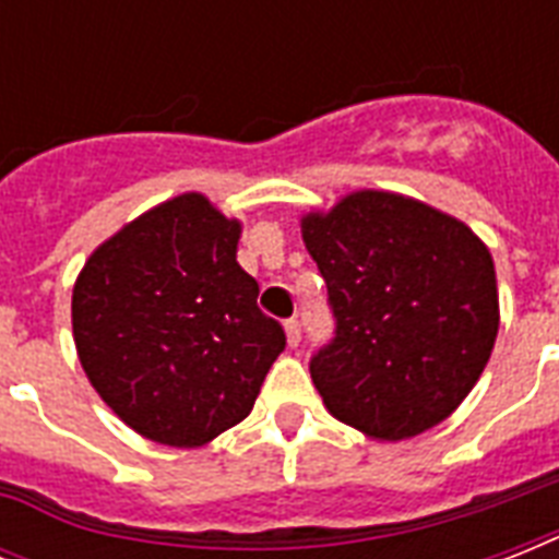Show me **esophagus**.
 Segmentation results:
<instances>
[{
  "mask_svg": "<svg viewBox=\"0 0 559 559\" xmlns=\"http://www.w3.org/2000/svg\"><path fill=\"white\" fill-rule=\"evenodd\" d=\"M284 333H287L289 348H298V342H301V324H298V319H289V322L284 324Z\"/></svg>",
  "mask_w": 559,
  "mask_h": 559,
  "instance_id": "34e87169",
  "label": "esophagus"
}]
</instances>
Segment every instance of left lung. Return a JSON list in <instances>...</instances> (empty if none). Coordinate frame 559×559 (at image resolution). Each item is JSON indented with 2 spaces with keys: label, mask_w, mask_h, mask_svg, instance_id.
I'll list each match as a JSON object with an SVG mask.
<instances>
[{
  "label": "left lung",
  "mask_w": 559,
  "mask_h": 559,
  "mask_svg": "<svg viewBox=\"0 0 559 559\" xmlns=\"http://www.w3.org/2000/svg\"><path fill=\"white\" fill-rule=\"evenodd\" d=\"M336 336L310 377L336 420L406 441L461 406L499 333L490 249L452 214L391 191H354L301 217Z\"/></svg>",
  "instance_id": "8db88e82"
}]
</instances>
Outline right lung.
Segmentation results:
<instances>
[{
    "label": "right lung",
    "instance_id": "right-lung-1",
    "mask_svg": "<svg viewBox=\"0 0 559 559\" xmlns=\"http://www.w3.org/2000/svg\"><path fill=\"white\" fill-rule=\"evenodd\" d=\"M240 219L179 193L86 258L72 289L78 359L147 441L191 450L240 424L287 345L237 263Z\"/></svg>",
    "mask_w": 559,
    "mask_h": 559
}]
</instances>
